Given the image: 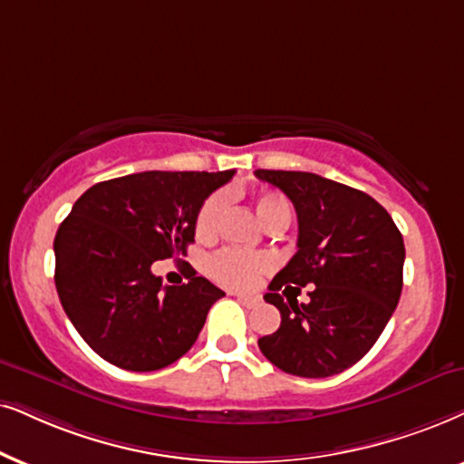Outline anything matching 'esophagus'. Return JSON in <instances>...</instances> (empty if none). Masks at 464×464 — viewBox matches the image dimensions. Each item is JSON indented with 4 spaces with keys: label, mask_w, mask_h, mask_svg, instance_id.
Instances as JSON below:
<instances>
[{
    "label": "esophagus",
    "mask_w": 464,
    "mask_h": 464,
    "mask_svg": "<svg viewBox=\"0 0 464 464\" xmlns=\"http://www.w3.org/2000/svg\"><path fill=\"white\" fill-rule=\"evenodd\" d=\"M233 297H236L237 302H242L244 306H248V308H255L256 304H259V300H256V297H248V295H242V293H231Z\"/></svg>",
    "instance_id": "esophagus-1"
}]
</instances>
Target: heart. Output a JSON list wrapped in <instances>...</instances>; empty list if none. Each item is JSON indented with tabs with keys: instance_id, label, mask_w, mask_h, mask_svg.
I'll return each instance as SVG.
<instances>
[{
	"instance_id": "b5f03b06",
	"label": "heart",
	"mask_w": 464,
	"mask_h": 464,
	"mask_svg": "<svg viewBox=\"0 0 464 464\" xmlns=\"http://www.w3.org/2000/svg\"><path fill=\"white\" fill-rule=\"evenodd\" d=\"M252 209L263 227H285L291 218V203L285 195L274 190H263L252 198ZM222 212H225V197L212 195L205 198L197 214V236L212 237L220 225ZM272 269V259L263 252H239V250H220L208 261V272L216 283L228 286V289H252L266 272Z\"/></svg>"
}]
</instances>
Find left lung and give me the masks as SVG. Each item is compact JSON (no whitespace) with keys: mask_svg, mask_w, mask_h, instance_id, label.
<instances>
[{"mask_svg":"<svg viewBox=\"0 0 464 464\" xmlns=\"http://www.w3.org/2000/svg\"><path fill=\"white\" fill-rule=\"evenodd\" d=\"M255 175L291 198L300 228L297 252L266 293L280 310V327L259 338L261 353L297 377L347 371L372 349L401 300V231L383 205L351 186L304 171ZM306 284L315 285L311 302L291 301L285 291Z\"/></svg>","mask_w":464,"mask_h":464,"instance_id":"8db88e82","label":"left lung"}]
</instances>
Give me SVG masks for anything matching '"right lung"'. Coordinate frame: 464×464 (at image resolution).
Listing matches in <instances>:
<instances>
[{
    "label": "right lung",
    "instance_id": "obj_1",
    "mask_svg": "<svg viewBox=\"0 0 464 464\" xmlns=\"http://www.w3.org/2000/svg\"><path fill=\"white\" fill-rule=\"evenodd\" d=\"M236 171H143L101 181L57 228L55 286L76 332L102 360L132 372L188 353L225 293L188 267L164 286L151 266L186 255L205 198Z\"/></svg>",
    "mask_w": 464,
    "mask_h": 464
}]
</instances>
